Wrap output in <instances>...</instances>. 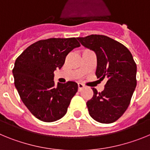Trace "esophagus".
I'll return each mask as SVG.
<instances>
[{
  "label": "esophagus",
  "instance_id": "esophagus-1",
  "mask_svg": "<svg viewBox=\"0 0 150 150\" xmlns=\"http://www.w3.org/2000/svg\"><path fill=\"white\" fill-rule=\"evenodd\" d=\"M83 88H84V86L82 83H78V90L79 91H81Z\"/></svg>",
  "mask_w": 150,
  "mask_h": 150
}]
</instances>
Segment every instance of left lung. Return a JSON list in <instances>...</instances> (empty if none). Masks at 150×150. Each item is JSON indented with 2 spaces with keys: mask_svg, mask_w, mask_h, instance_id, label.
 Instances as JSON below:
<instances>
[{
  "mask_svg": "<svg viewBox=\"0 0 150 150\" xmlns=\"http://www.w3.org/2000/svg\"><path fill=\"white\" fill-rule=\"evenodd\" d=\"M83 46L97 55V77L107 79L104 91L93 88V97L86 103L88 113L100 123H112L129 106L137 86V65L131 52L123 44L104 35L78 38Z\"/></svg>",
  "mask_w": 150,
  "mask_h": 150,
  "instance_id": "8db88e82",
  "label": "left lung"
}]
</instances>
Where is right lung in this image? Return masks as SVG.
<instances>
[{
    "label": "right lung",
    "instance_id": "1",
    "mask_svg": "<svg viewBox=\"0 0 150 150\" xmlns=\"http://www.w3.org/2000/svg\"><path fill=\"white\" fill-rule=\"evenodd\" d=\"M79 46L75 38L41 40L29 46L16 60L13 69L15 86L24 104L38 120L52 122L66 114L78 86L72 81L55 85L54 71Z\"/></svg>",
    "mask_w": 150,
    "mask_h": 150
}]
</instances>
